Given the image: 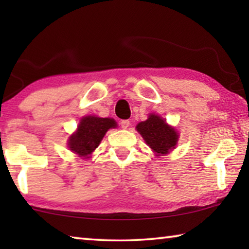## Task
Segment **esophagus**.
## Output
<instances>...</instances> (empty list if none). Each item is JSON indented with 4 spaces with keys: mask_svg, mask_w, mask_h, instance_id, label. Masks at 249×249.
I'll use <instances>...</instances> for the list:
<instances>
[{
    "mask_svg": "<svg viewBox=\"0 0 249 249\" xmlns=\"http://www.w3.org/2000/svg\"><path fill=\"white\" fill-rule=\"evenodd\" d=\"M130 125V122L128 120H123L121 122V127L123 129H127Z\"/></svg>",
    "mask_w": 249,
    "mask_h": 249,
    "instance_id": "1",
    "label": "esophagus"
}]
</instances>
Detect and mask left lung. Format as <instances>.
Listing matches in <instances>:
<instances>
[{"mask_svg": "<svg viewBox=\"0 0 249 249\" xmlns=\"http://www.w3.org/2000/svg\"><path fill=\"white\" fill-rule=\"evenodd\" d=\"M136 129L156 156L169 154L179 140V133L157 114H149L148 119L137 124Z\"/></svg>", "mask_w": 249, "mask_h": 249, "instance_id": "8db88e82", "label": "left lung"}]
</instances>
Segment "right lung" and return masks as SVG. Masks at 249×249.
<instances>
[{"label":"right lung","mask_w":249,"mask_h":249,"mask_svg":"<svg viewBox=\"0 0 249 249\" xmlns=\"http://www.w3.org/2000/svg\"><path fill=\"white\" fill-rule=\"evenodd\" d=\"M116 126V122L108 117L84 116L80 121L78 129L69 137V149L80 157L90 158L107 130Z\"/></svg>","instance_id":"1"}]
</instances>
